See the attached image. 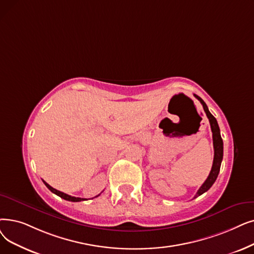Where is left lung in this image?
<instances>
[{
  "mask_svg": "<svg viewBox=\"0 0 254 254\" xmlns=\"http://www.w3.org/2000/svg\"><path fill=\"white\" fill-rule=\"evenodd\" d=\"M194 96L201 103L204 112H205V114L208 118L209 125H211L212 133H213V144H214V161H213L212 170H211V172H209L205 182L202 184V186L200 187L199 190L197 191L196 195L194 196V198H196V197L200 196L201 194H203L204 192H206L209 188H211V187L213 186V184L216 182V180L218 178L220 167H221V162H222V159H223V141H222L221 135H220V128H219L217 120L211 114V112L208 111V108H207L206 104L198 95L194 94Z\"/></svg>",
  "mask_w": 254,
  "mask_h": 254,
  "instance_id": "1",
  "label": "left lung"
}]
</instances>
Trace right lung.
<instances>
[{"instance_id": "add662e5", "label": "right lung", "mask_w": 254, "mask_h": 254, "mask_svg": "<svg viewBox=\"0 0 254 254\" xmlns=\"http://www.w3.org/2000/svg\"><path fill=\"white\" fill-rule=\"evenodd\" d=\"M42 182L45 183V185L48 187V188L53 192V193H55L56 195H58V196H60L61 198H63V199H65V200H68V201H72V202H79V201H83V200H87L86 198H80V197H74V196H70V195H67V194H65V193H63V192H60V191H58V190H56V189H54L53 187H51L48 183H46L45 181L42 180ZM98 196V195H97ZM96 196V197H97Z\"/></svg>"}]
</instances>
